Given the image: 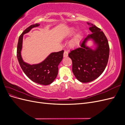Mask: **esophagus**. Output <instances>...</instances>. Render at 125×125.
Here are the masks:
<instances>
[{"label": "esophagus", "instance_id": "34e87169", "mask_svg": "<svg viewBox=\"0 0 125 125\" xmlns=\"http://www.w3.org/2000/svg\"><path fill=\"white\" fill-rule=\"evenodd\" d=\"M68 55V52L67 51H65L63 52V57H67Z\"/></svg>", "mask_w": 125, "mask_h": 125}]
</instances>
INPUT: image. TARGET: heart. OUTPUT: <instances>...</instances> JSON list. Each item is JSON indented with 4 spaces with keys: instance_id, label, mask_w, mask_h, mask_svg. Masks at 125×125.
Masks as SVG:
<instances>
[{
    "instance_id": "b5f03b06",
    "label": "heart",
    "mask_w": 125,
    "mask_h": 125,
    "mask_svg": "<svg viewBox=\"0 0 125 125\" xmlns=\"http://www.w3.org/2000/svg\"><path fill=\"white\" fill-rule=\"evenodd\" d=\"M75 31V30L74 29H73V28L71 29L70 30V31H69V35H73V34L74 32ZM80 39H81V36L80 35H77L76 37H75L70 42V46L71 47H73L77 46L79 43V42H80Z\"/></svg>"
}]
</instances>
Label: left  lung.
Here are the masks:
<instances>
[{"instance_id":"obj_1","label":"left lung","mask_w":125,"mask_h":125,"mask_svg":"<svg viewBox=\"0 0 125 125\" xmlns=\"http://www.w3.org/2000/svg\"><path fill=\"white\" fill-rule=\"evenodd\" d=\"M92 33L86 36L80 47L72 50L68 54L73 62V72L78 80L82 83L91 82L103 73L108 62L109 47L107 37L101 29L88 22ZM89 38L93 39L98 44L95 51L85 45Z\"/></svg>"}]
</instances>
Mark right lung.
Returning <instances> with one entry per match:
<instances>
[{"label":"right lung","mask_w":125,"mask_h":125,"mask_svg":"<svg viewBox=\"0 0 125 125\" xmlns=\"http://www.w3.org/2000/svg\"><path fill=\"white\" fill-rule=\"evenodd\" d=\"M39 24H32L26 28L20 35L17 45V56L19 63L24 73L30 79L41 85H48L54 81L58 71V65L63 58V51L52 52L44 61L36 65H31L23 61L21 56L22 40L24 34L31 29L39 26Z\"/></svg>","instance_id":"obj_1"}]
</instances>
